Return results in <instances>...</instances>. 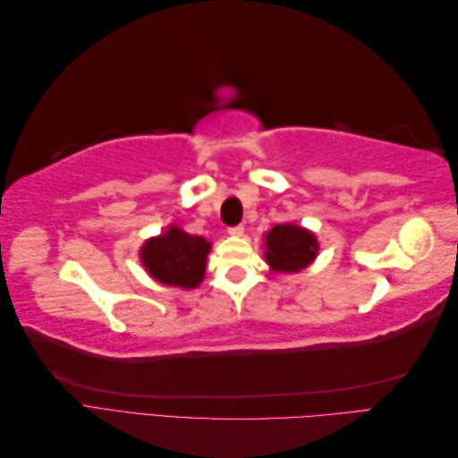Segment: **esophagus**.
<instances>
[{
	"label": "esophagus",
	"mask_w": 458,
	"mask_h": 458,
	"mask_svg": "<svg viewBox=\"0 0 458 458\" xmlns=\"http://www.w3.org/2000/svg\"><path fill=\"white\" fill-rule=\"evenodd\" d=\"M229 234H231V237H242V234H244V225L229 227Z\"/></svg>",
	"instance_id": "34e87169"
}]
</instances>
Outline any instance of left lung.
Segmentation results:
<instances>
[{
  "mask_svg": "<svg viewBox=\"0 0 458 458\" xmlns=\"http://www.w3.org/2000/svg\"><path fill=\"white\" fill-rule=\"evenodd\" d=\"M318 252L315 234L294 224L275 225L266 234V261L275 273L306 269Z\"/></svg>",
  "mask_w": 458,
  "mask_h": 458,
  "instance_id": "1",
  "label": "left lung"
}]
</instances>
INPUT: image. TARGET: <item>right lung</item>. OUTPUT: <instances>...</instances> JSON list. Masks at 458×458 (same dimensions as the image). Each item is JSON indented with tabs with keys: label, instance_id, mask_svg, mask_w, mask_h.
<instances>
[{
	"label": "right lung",
	"instance_id": "add662e5",
	"mask_svg": "<svg viewBox=\"0 0 458 458\" xmlns=\"http://www.w3.org/2000/svg\"><path fill=\"white\" fill-rule=\"evenodd\" d=\"M212 244L204 237L189 234L170 225L141 248V263L152 279L179 288H197L206 271V258Z\"/></svg>",
	"mask_w": 458,
	"mask_h": 458
}]
</instances>
